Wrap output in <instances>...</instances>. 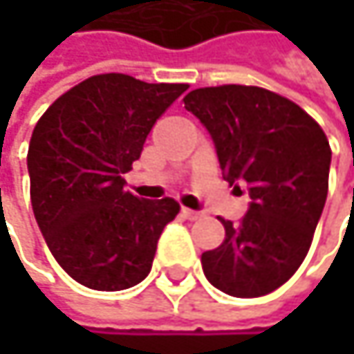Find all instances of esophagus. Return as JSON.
I'll list each match as a JSON object with an SVG mask.
<instances>
[{"label": "esophagus", "instance_id": "obj_1", "mask_svg": "<svg viewBox=\"0 0 354 354\" xmlns=\"http://www.w3.org/2000/svg\"><path fill=\"white\" fill-rule=\"evenodd\" d=\"M186 219H190V221H194V219H198L203 213L201 211H192V209H186V207H182V211H180Z\"/></svg>", "mask_w": 354, "mask_h": 354}]
</instances>
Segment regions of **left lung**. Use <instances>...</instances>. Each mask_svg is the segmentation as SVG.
<instances>
[{"instance_id": "obj_1", "label": "left lung", "mask_w": 354, "mask_h": 354, "mask_svg": "<svg viewBox=\"0 0 354 354\" xmlns=\"http://www.w3.org/2000/svg\"><path fill=\"white\" fill-rule=\"evenodd\" d=\"M184 108L209 131L223 180L250 194L240 223L221 219L225 240L203 252V272L232 297L266 295L310 250L328 194V139L306 110L264 88H198Z\"/></svg>"}]
</instances>
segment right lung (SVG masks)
<instances>
[{
	"label": "right lung",
	"mask_w": 354,
	"mask_h": 354,
	"mask_svg": "<svg viewBox=\"0 0 354 354\" xmlns=\"http://www.w3.org/2000/svg\"><path fill=\"white\" fill-rule=\"evenodd\" d=\"M186 84H145L124 73L88 77L40 116L28 147L30 201L40 234L77 283L120 291L141 283L174 198L124 190L143 143Z\"/></svg>",
	"instance_id": "add662e5"
}]
</instances>
